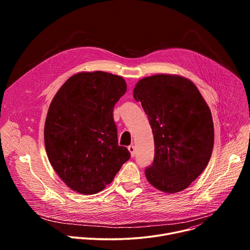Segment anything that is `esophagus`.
I'll list each match as a JSON object with an SVG mask.
<instances>
[{
  "label": "esophagus",
  "instance_id": "34e87169",
  "mask_svg": "<svg viewBox=\"0 0 250 250\" xmlns=\"http://www.w3.org/2000/svg\"><path fill=\"white\" fill-rule=\"evenodd\" d=\"M127 148H128V150L130 152V155L133 157L135 155V147H134V146H129Z\"/></svg>",
  "mask_w": 250,
  "mask_h": 250
}]
</instances>
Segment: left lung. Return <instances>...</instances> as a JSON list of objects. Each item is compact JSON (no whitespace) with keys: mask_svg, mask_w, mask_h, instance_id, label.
Masks as SVG:
<instances>
[{"mask_svg":"<svg viewBox=\"0 0 250 250\" xmlns=\"http://www.w3.org/2000/svg\"><path fill=\"white\" fill-rule=\"evenodd\" d=\"M147 115L154 138V160L146 176L156 189L188 188L207 167L213 147L211 113L189 79L170 74L142 78L133 90Z\"/></svg>","mask_w":250,"mask_h":250,"instance_id":"left-lung-1","label":"left lung"}]
</instances>
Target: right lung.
<instances>
[{"label": "right lung", "mask_w": 250, "mask_h": 250, "mask_svg": "<svg viewBox=\"0 0 250 250\" xmlns=\"http://www.w3.org/2000/svg\"><path fill=\"white\" fill-rule=\"evenodd\" d=\"M126 92L121 76L103 71L71 76L48 109L44 144L61 180L84 195L110 184L130 153L118 144L113 111Z\"/></svg>", "instance_id": "1"}]
</instances>
